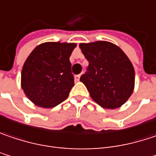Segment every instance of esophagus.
Returning <instances> with one entry per match:
<instances>
[{
    "label": "esophagus",
    "instance_id": "obj_1",
    "mask_svg": "<svg viewBox=\"0 0 156 156\" xmlns=\"http://www.w3.org/2000/svg\"><path fill=\"white\" fill-rule=\"evenodd\" d=\"M80 76H81L80 74L76 75V76H75V80H76V81H79V79H80Z\"/></svg>",
    "mask_w": 156,
    "mask_h": 156
}]
</instances>
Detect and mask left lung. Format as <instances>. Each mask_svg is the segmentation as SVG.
I'll list each match as a JSON object with an SVG mask.
<instances>
[{
	"instance_id": "1",
	"label": "left lung",
	"mask_w": 156,
	"mask_h": 156,
	"mask_svg": "<svg viewBox=\"0 0 156 156\" xmlns=\"http://www.w3.org/2000/svg\"><path fill=\"white\" fill-rule=\"evenodd\" d=\"M83 55L89 62L80 77L92 99L105 108H116L132 95L134 69L123 51L110 42L81 43Z\"/></svg>"
}]
</instances>
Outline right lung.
I'll list each match as a JSON object with an SVG mask.
<instances>
[{"mask_svg":"<svg viewBox=\"0 0 156 156\" xmlns=\"http://www.w3.org/2000/svg\"><path fill=\"white\" fill-rule=\"evenodd\" d=\"M74 43L46 42L35 48L21 74L25 95L41 108L55 107L67 99L74 86L69 56Z\"/></svg>","mask_w":156,"mask_h":156,"instance_id":"obj_1","label":"right lung"}]
</instances>
